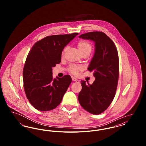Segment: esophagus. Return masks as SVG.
Segmentation results:
<instances>
[{"label": "esophagus", "mask_w": 146, "mask_h": 146, "mask_svg": "<svg viewBox=\"0 0 146 146\" xmlns=\"http://www.w3.org/2000/svg\"><path fill=\"white\" fill-rule=\"evenodd\" d=\"M72 80H73V81H74V82H76V83H79V80L78 79H77L76 78L72 77Z\"/></svg>", "instance_id": "1"}]
</instances>
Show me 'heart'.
<instances>
[{
  "mask_svg": "<svg viewBox=\"0 0 146 146\" xmlns=\"http://www.w3.org/2000/svg\"><path fill=\"white\" fill-rule=\"evenodd\" d=\"M77 46L79 49L80 52L83 55L84 54H90V53L92 50V45L90 42L86 40H80L77 43ZM68 49V46H66L63 50L62 52V56H64L66 51ZM82 67L80 66H76V65H70L68 68V72L74 75H76L80 71L82 70Z\"/></svg>",
  "mask_w": 146,
  "mask_h": 146,
  "instance_id": "1",
  "label": "heart"
}]
</instances>
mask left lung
I'll list each match as a JSON object with an SVG mask.
<instances>
[{
	"instance_id": "obj_1",
	"label": "left lung",
	"mask_w": 146,
	"mask_h": 146,
	"mask_svg": "<svg viewBox=\"0 0 146 146\" xmlns=\"http://www.w3.org/2000/svg\"><path fill=\"white\" fill-rule=\"evenodd\" d=\"M79 38L95 42V51L88 70L95 80L92 84L82 80L78 100L85 110L98 115L106 111L113 100L119 78V57L114 43L102 32H91Z\"/></svg>"
}]
</instances>
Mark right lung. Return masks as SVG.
<instances>
[{
  "label": "right lung",
  "mask_w": 146,
  "mask_h": 146,
  "mask_svg": "<svg viewBox=\"0 0 146 146\" xmlns=\"http://www.w3.org/2000/svg\"><path fill=\"white\" fill-rule=\"evenodd\" d=\"M78 35H54L35 42L27 57L23 70L24 89L35 109L48 111L60 104L72 78L70 75L53 79L52 67L59 64L66 46Z\"/></svg>",
  "instance_id": "1"
}]
</instances>
